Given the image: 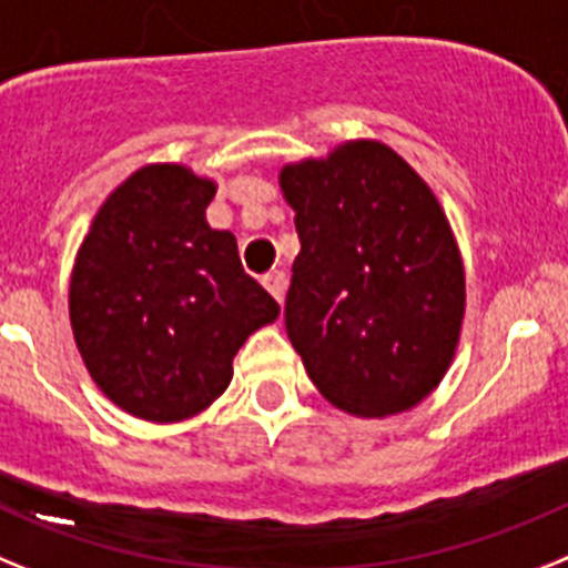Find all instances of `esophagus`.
Segmentation results:
<instances>
[{"label": "esophagus", "mask_w": 568, "mask_h": 568, "mask_svg": "<svg viewBox=\"0 0 568 568\" xmlns=\"http://www.w3.org/2000/svg\"><path fill=\"white\" fill-rule=\"evenodd\" d=\"M265 288H268L271 297H274L280 305H283L285 288H288V277H285L283 271H274V274H268V277H265Z\"/></svg>", "instance_id": "34e87169"}]
</instances>
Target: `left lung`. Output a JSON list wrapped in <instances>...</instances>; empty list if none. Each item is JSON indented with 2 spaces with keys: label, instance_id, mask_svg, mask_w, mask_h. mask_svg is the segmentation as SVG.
<instances>
[{
  "label": "left lung",
  "instance_id": "8db88e82",
  "mask_svg": "<svg viewBox=\"0 0 568 568\" xmlns=\"http://www.w3.org/2000/svg\"><path fill=\"white\" fill-rule=\"evenodd\" d=\"M300 254L285 332L332 406L392 417L446 377L466 274L440 200L394 148L348 140L280 171Z\"/></svg>",
  "mask_w": 568,
  "mask_h": 568
}]
</instances>
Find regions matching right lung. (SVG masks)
<instances>
[{
    "label": "right lung",
    "mask_w": 568,
    "mask_h": 568,
    "mask_svg": "<svg viewBox=\"0 0 568 568\" xmlns=\"http://www.w3.org/2000/svg\"><path fill=\"white\" fill-rule=\"evenodd\" d=\"M211 176L151 162L108 194L79 245L68 314L91 379L148 423L205 412L245 339L280 317L231 231L211 229Z\"/></svg>",
    "instance_id": "1"
}]
</instances>
